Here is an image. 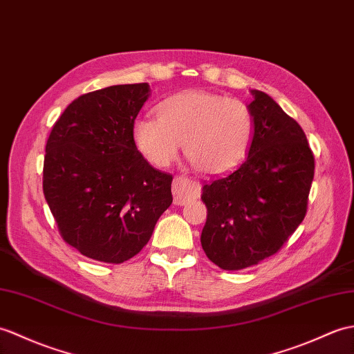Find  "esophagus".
<instances>
[{"instance_id": "esophagus-1", "label": "esophagus", "mask_w": 354, "mask_h": 354, "mask_svg": "<svg viewBox=\"0 0 354 354\" xmlns=\"http://www.w3.org/2000/svg\"><path fill=\"white\" fill-rule=\"evenodd\" d=\"M201 192V187L194 180H190L184 176H176L171 184V193H174V203L175 205H185L194 197H197Z\"/></svg>"}]
</instances>
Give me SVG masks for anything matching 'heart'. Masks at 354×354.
<instances>
[{
  "label": "heart",
  "mask_w": 354,
  "mask_h": 354,
  "mask_svg": "<svg viewBox=\"0 0 354 354\" xmlns=\"http://www.w3.org/2000/svg\"><path fill=\"white\" fill-rule=\"evenodd\" d=\"M157 111L158 118H138L133 125L137 149L155 167H169L184 143L197 170L223 175L240 166L250 149L253 114L235 97L188 90L164 100Z\"/></svg>",
  "instance_id": "b5f03b06"
}]
</instances>
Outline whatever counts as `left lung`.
<instances>
[{"instance_id":"8db88e82","label":"left lung","mask_w":354,"mask_h":354,"mask_svg":"<svg viewBox=\"0 0 354 354\" xmlns=\"http://www.w3.org/2000/svg\"><path fill=\"white\" fill-rule=\"evenodd\" d=\"M254 134L248 158L202 188L208 214L202 249L223 270L259 264L306 216L314 153L301 127L273 97L252 90Z\"/></svg>"}]
</instances>
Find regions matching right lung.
Returning a JSON list of instances; mask_svg holds the SVG:
<instances>
[{"mask_svg":"<svg viewBox=\"0 0 354 354\" xmlns=\"http://www.w3.org/2000/svg\"><path fill=\"white\" fill-rule=\"evenodd\" d=\"M147 83L77 97L46 142L44 194L63 240L84 257L120 264L149 241L171 197V175L137 151L133 125Z\"/></svg>","mask_w":354,"mask_h":354,"instance_id":"add662e5","label":"right lung"}]
</instances>
